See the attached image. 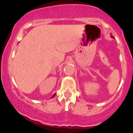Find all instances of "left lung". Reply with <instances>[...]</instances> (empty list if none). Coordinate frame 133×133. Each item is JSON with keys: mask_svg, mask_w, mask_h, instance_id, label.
Wrapping results in <instances>:
<instances>
[{"mask_svg": "<svg viewBox=\"0 0 133 133\" xmlns=\"http://www.w3.org/2000/svg\"><path fill=\"white\" fill-rule=\"evenodd\" d=\"M111 37H112V38H114V37H113V36H111Z\"/></svg>", "mask_w": 133, "mask_h": 133, "instance_id": "left-lung-1", "label": "left lung"}]
</instances>
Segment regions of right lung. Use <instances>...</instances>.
Segmentation results:
<instances>
[{
  "mask_svg": "<svg viewBox=\"0 0 133 133\" xmlns=\"http://www.w3.org/2000/svg\"><path fill=\"white\" fill-rule=\"evenodd\" d=\"M55 94H53V96H52V97H54V96H55ZM52 97H51V98H52Z\"/></svg>",
  "mask_w": 133,
  "mask_h": 133,
  "instance_id": "add662e5",
  "label": "right lung"
}]
</instances>
